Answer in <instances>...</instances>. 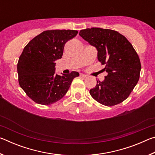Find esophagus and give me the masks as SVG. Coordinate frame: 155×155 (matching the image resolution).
Instances as JSON below:
<instances>
[{
  "mask_svg": "<svg viewBox=\"0 0 155 155\" xmlns=\"http://www.w3.org/2000/svg\"><path fill=\"white\" fill-rule=\"evenodd\" d=\"M80 77H82V78H87V76L86 74H80Z\"/></svg>",
  "mask_w": 155,
  "mask_h": 155,
  "instance_id": "1",
  "label": "esophagus"
}]
</instances>
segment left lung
<instances>
[{
  "label": "left lung",
  "instance_id": "left-lung-1",
  "mask_svg": "<svg viewBox=\"0 0 155 155\" xmlns=\"http://www.w3.org/2000/svg\"><path fill=\"white\" fill-rule=\"evenodd\" d=\"M79 35L98 50V60L108 74L97 81L90 94L97 102L112 107L127 99L138 83L141 62L129 41L116 31L101 28L81 30Z\"/></svg>",
  "mask_w": 155,
  "mask_h": 155
}]
</instances>
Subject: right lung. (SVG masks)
I'll use <instances>...</instances> for the list:
<instances>
[{
  "label": "right lung",
  "mask_w": 155,
  "mask_h": 155,
  "mask_svg": "<svg viewBox=\"0 0 155 155\" xmlns=\"http://www.w3.org/2000/svg\"><path fill=\"white\" fill-rule=\"evenodd\" d=\"M75 30H48L32 39L20 54L17 64L20 87L35 103L49 105L67 93L77 72L54 74V61L61 59L64 46L77 35Z\"/></svg>",
  "instance_id": "add662e5"
}]
</instances>
